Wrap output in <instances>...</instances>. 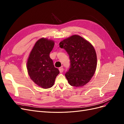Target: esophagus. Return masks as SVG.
Returning a JSON list of instances; mask_svg holds the SVG:
<instances>
[{
    "instance_id": "esophagus-1",
    "label": "esophagus",
    "mask_w": 124,
    "mask_h": 124,
    "mask_svg": "<svg viewBox=\"0 0 124 124\" xmlns=\"http://www.w3.org/2000/svg\"><path fill=\"white\" fill-rule=\"evenodd\" d=\"M59 70L60 73H62L63 72V67H60V68H59Z\"/></svg>"
}]
</instances>
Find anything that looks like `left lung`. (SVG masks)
Segmentation results:
<instances>
[{
	"label": "left lung",
	"instance_id": "1",
	"mask_svg": "<svg viewBox=\"0 0 124 124\" xmlns=\"http://www.w3.org/2000/svg\"><path fill=\"white\" fill-rule=\"evenodd\" d=\"M69 56L70 66L65 74L68 83L81 87L90 81L97 68V55L93 45L79 35H74L59 43Z\"/></svg>",
	"mask_w": 124,
	"mask_h": 124
}]
</instances>
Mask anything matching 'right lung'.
<instances>
[{"mask_svg": "<svg viewBox=\"0 0 124 124\" xmlns=\"http://www.w3.org/2000/svg\"><path fill=\"white\" fill-rule=\"evenodd\" d=\"M52 40L42 38L35 43L27 62V72L31 80L40 87L46 89L53 86L59 71L50 57L54 46Z\"/></svg>", "mask_w": 124, "mask_h": 124, "instance_id": "1", "label": "right lung"}]
</instances>
